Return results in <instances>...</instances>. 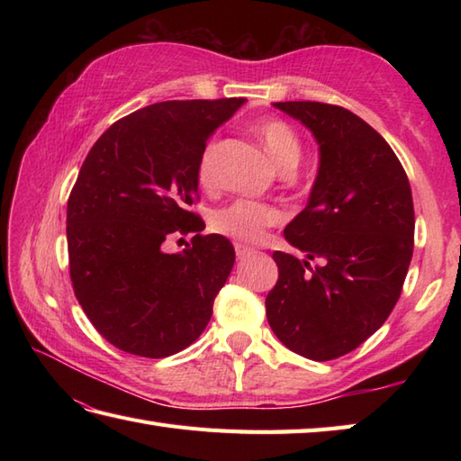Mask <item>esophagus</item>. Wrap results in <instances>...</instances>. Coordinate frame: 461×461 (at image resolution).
I'll list each match as a JSON object with an SVG mask.
<instances>
[{"mask_svg":"<svg viewBox=\"0 0 461 461\" xmlns=\"http://www.w3.org/2000/svg\"><path fill=\"white\" fill-rule=\"evenodd\" d=\"M236 253H238L240 259H246V258L253 256V253H256V249L248 248V246H241V243H236Z\"/></svg>","mask_w":461,"mask_h":461,"instance_id":"34e87169","label":"esophagus"}]
</instances>
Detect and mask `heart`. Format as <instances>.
Instances as JSON below:
<instances>
[{
    "label": "heart",
    "mask_w": 461,
    "mask_h": 461,
    "mask_svg": "<svg viewBox=\"0 0 461 461\" xmlns=\"http://www.w3.org/2000/svg\"><path fill=\"white\" fill-rule=\"evenodd\" d=\"M256 132L266 144L271 158L283 174L295 172L303 158V142L297 131L283 119H263L256 124ZM215 144L210 142L200 154L198 162V182L202 188L215 185ZM281 221V212L273 205L259 203L253 200H236L223 208L215 210L212 215V228L238 241H259L267 228Z\"/></svg>",
    "instance_id": "heart-1"
}]
</instances>
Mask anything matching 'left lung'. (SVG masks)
Instances as JSON below:
<instances>
[{
	"mask_svg": "<svg viewBox=\"0 0 461 461\" xmlns=\"http://www.w3.org/2000/svg\"><path fill=\"white\" fill-rule=\"evenodd\" d=\"M276 109L319 144V172L305 210L283 236L305 259L276 251L279 279L266 299L277 339L311 360H332L384 325L414 251L408 176L388 142L342 106L289 101ZM321 267L311 268L309 260Z\"/></svg>",
	"mask_w": 461,
	"mask_h": 461,
	"instance_id": "1",
	"label": "left lung"
}]
</instances>
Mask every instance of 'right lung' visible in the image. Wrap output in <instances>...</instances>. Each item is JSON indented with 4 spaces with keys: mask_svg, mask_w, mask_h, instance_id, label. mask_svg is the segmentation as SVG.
I'll use <instances>...</instances> for the list:
<instances>
[{
    "mask_svg": "<svg viewBox=\"0 0 461 461\" xmlns=\"http://www.w3.org/2000/svg\"><path fill=\"white\" fill-rule=\"evenodd\" d=\"M246 99L164 101L116 121L86 154L67 202L75 297L124 352L164 358L208 327L236 261L231 241L202 236L198 162L213 131ZM194 232L182 254L161 243Z\"/></svg>",
    "mask_w": 461,
    "mask_h": 461,
    "instance_id": "obj_1",
    "label": "right lung"
}]
</instances>
